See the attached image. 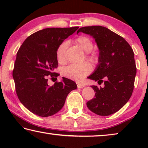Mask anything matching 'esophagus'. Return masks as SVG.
I'll return each instance as SVG.
<instances>
[{
    "label": "esophagus",
    "instance_id": "34e87169",
    "mask_svg": "<svg viewBox=\"0 0 148 148\" xmlns=\"http://www.w3.org/2000/svg\"><path fill=\"white\" fill-rule=\"evenodd\" d=\"M77 86L78 88H83V87H85V84L80 83V82H77Z\"/></svg>",
    "mask_w": 148,
    "mask_h": 148
}]
</instances>
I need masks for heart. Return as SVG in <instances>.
I'll use <instances>...</instances> for the list:
<instances>
[{
	"instance_id": "heart-1",
	"label": "heart",
	"mask_w": 148,
	"mask_h": 148,
	"mask_svg": "<svg viewBox=\"0 0 148 148\" xmlns=\"http://www.w3.org/2000/svg\"><path fill=\"white\" fill-rule=\"evenodd\" d=\"M77 46L80 47L84 52L87 53V59L91 62L97 61V56L91 53L93 44L91 40L86 36H79L75 40ZM66 49V44L64 42L59 45L56 51V57L57 61L60 64H64L66 62L65 52ZM91 65L88 62H84L81 64H71L62 71V75L68 78L81 80L91 71Z\"/></svg>"
}]
</instances>
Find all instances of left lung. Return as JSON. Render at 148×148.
Here are the masks:
<instances>
[{
	"label": "left lung",
	"instance_id": "8db88e82",
	"mask_svg": "<svg viewBox=\"0 0 148 148\" xmlns=\"http://www.w3.org/2000/svg\"><path fill=\"white\" fill-rule=\"evenodd\" d=\"M95 39L99 50L98 64L88 77L104 87L92 86L95 98L87 102L93 113L107 116L116 113L131 98L136 74L134 52L123 37L102 26L82 27L77 31Z\"/></svg>",
	"mask_w": 148,
	"mask_h": 148
}]
</instances>
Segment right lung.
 Instances as JSON below:
<instances>
[{"label":"right lung","instance_id":"add662e5","mask_svg":"<svg viewBox=\"0 0 148 148\" xmlns=\"http://www.w3.org/2000/svg\"><path fill=\"white\" fill-rule=\"evenodd\" d=\"M78 28L42 29L27 37L19 47L13 78L18 99L32 113L41 117L53 116L63 107L69 92L77 89L74 81L64 77L49 86L47 77L59 76L54 72L58 65L57 47Z\"/></svg>","mask_w":148,"mask_h":148}]
</instances>
